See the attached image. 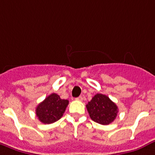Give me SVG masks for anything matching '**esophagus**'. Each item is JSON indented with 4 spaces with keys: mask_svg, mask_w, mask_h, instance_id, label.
Wrapping results in <instances>:
<instances>
[{
    "mask_svg": "<svg viewBox=\"0 0 155 155\" xmlns=\"http://www.w3.org/2000/svg\"><path fill=\"white\" fill-rule=\"evenodd\" d=\"M76 100H78V101H82V100H83V98H82V96H79V97H78V98H76Z\"/></svg>",
    "mask_w": 155,
    "mask_h": 155,
    "instance_id": "34e87169",
    "label": "esophagus"
}]
</instances>
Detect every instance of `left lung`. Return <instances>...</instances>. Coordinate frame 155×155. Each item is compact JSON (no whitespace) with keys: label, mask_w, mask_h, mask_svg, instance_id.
<instances>
[{"label":"left lung","mask_w":155,"mask_h":155,"mask_svg":"<svg viewBox=\"0 0 155 155\" xmlns=\"http://www.w3.org/2000/svg\"><path fill=\"white\" fill-rule=\"evenodd\" d=\"M86 108L92 120L107 125L113 122L118 113V107L107 95L95 94L86 104Z\"/></svg>","instance_id":"1"}]
</instances>
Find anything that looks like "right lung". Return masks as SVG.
Instances as JSON below:
<instances>
[{"label":"right lung","instance_id":"add662e5","mask_svg":"<svg viewBox=\"0 0 155 155\" xmlns=\"http://www.w3.org/2000/svg\"><path fill=\"white\" fill-rule=\"evenodd\" d=\"M69 100L62 99L58 94L52 93L41 102L36 107V116L44 124H51L62 117Z\"/></svg>","mask_w":155,"mask_h":155}]
</instances>
